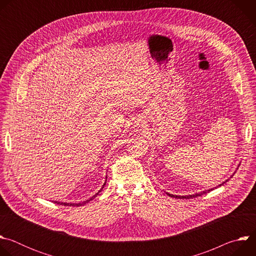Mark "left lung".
<instances>
[{
	"label": "left lung",
	"mask_w": 256,
	"mask_h": 256,
	"mask_svg": "<svg viewBox=\"0 0 256 256\" xmlns=\"http://www.w3.org/2000/svg\"><path fill=\"white\" fill-rule=\"evenodd\" d=\"M238 167H239V165H238ZM238 169V168H237ZM235 173V172H234ZM234 173L230 176V178L231 177H233V175H234ZM229 180V178L227 179V180H225L224 182H222V184H218V186H223L225 182H227ZM214 188H210V190H202V192H196V194H188V196H175V194H169V192H166V194L167 196H171V198H196V196H202V194H206V192H210V190H212Z\"/></svg>",
	"instance_id": "left-lung-1"
}]
</instances>
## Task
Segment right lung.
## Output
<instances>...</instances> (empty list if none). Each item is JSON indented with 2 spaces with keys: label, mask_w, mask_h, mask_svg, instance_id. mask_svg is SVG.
<instances>
[{
  "label": "right lung",
  "mask_w": 256,
  "mask_h": 256,
  "mask_svg": "<svg viewBox=\"0 0 256 256\" xmlns=\"http://www.w3.org/2000/svg\"><path fill=\"white\" fill-rule=\"evenodd\" d=\"M106 180H107V176L105 177V182H104V184L102 186V188L98 190V192L97 194H95L93 196H91L89 200H85V202H56V200H54V202H56V204H62V206H84L85 204H87V202H89L90 200H92L94 198H96L98 194H99V192L104 188V186H105V184H106Z\"/></svg>",
  "instance_id": "add662e5"
}]
</instances>
